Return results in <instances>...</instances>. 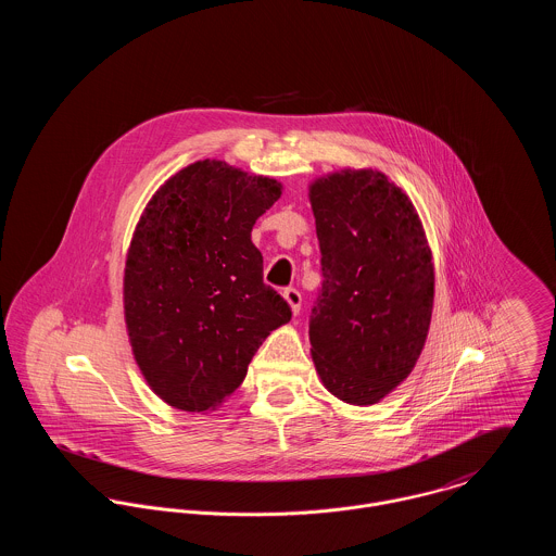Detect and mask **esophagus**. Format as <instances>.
Masks as SVG:
<instances>
[{"label":"esophagus","instance_id":"obj_1","mask_svg":"<svg viewBox=\"0 0 556 556\" xmlns=\"http://www.w3.org/2000/svg\"><path fill=\"white\" fill-rule=\"evenodd\" d=\"M282 298L287 300V304L291 306V313L293 315H298L300 313V308H302V293L298 291V289H285V293H282Z\"/></svg>","mask_w":556,"mask_h":556}]
</instances>
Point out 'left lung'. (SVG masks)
<instances>
[{"instance_id":"obj_1","label":"left lung","mask_w":556,"mask_h":556,"mask_svg":"<svg viewBox=\"0 0 556 556\" xmlns=\"http://www.w3.org/2000/svg\"><path fill=\"white\" fill-rule=\"evenodd\" d=\"M323 285L311 353L333 396L368 406L413 370L432 317L434 265L410 199L372 168L311 184Z\"/></svg>"}]
</instances>
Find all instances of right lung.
Returning a JSON list of instances; mask_svg holds the SVG:
<instances>
[{"label": "right lung", "instance_id": "add662e5", "mask_svg": "<svg viewBox=\"0 0 556 556\" xmlns=\"http://www.w3.org/2000/svg\"><path fill=\"white\" fill-rule=\"evenodd\" d=\"M280 194L271 177L199 160L148 203L126 256L124 315L135 359L166 404L190 413L223 404L263 340L291 320L250 239Z\"/></svg>", "mask_w": 556, "mask_h": 556}]
</instances>
